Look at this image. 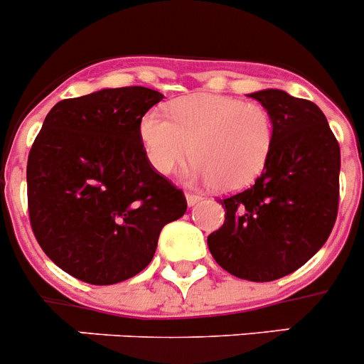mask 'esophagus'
I'll return each mask as SVG.
<instances>
[{"label": "esophagus", "instance_id": "34e87169", "mask_svg": "<svg viewBox=\"0 0 364 364\" xmlns=\"http://www.w3.org/2000/svg\"><path fill=\"white\" fill-rule=\"evenodd\" d=\"M200 200H203V197L200 196H196V193H186V203H188V206H196V204H199Z\"/></svg>", "mask_w": 364, "mask_h": 364}]
</instances>
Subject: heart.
Listing matches in <instances>:
<instances>
[{
	"mask_svg": "<svg viewBox=\"0 0 364 364\" xmlns=\"http://www.w3.org/2000/svg\"><path fill=\"white\" fill-rule=\"evenodd\" d=\"M139 136L151 167L168 176L190 156L193 179L220 192H238L264 171L276 144V122L256 103L217 94H193L142 115Z\"/></svg>",
	"mask_w": 364,
	"mask_h": 364,
	"instance_id": "1",
	"label": "heart"
}]
</instances>
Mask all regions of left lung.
Returning <instances> with one entry per match:
<instances>
[{"label": "left lung", "mask_w": 364, "mask_h": 364, "mask_svg": "<svg viewBox=\"0 0 364 364\" xmlns=\"http://www.w3.org/2000/svg\"><path fill=\"white\" fill-rule=\"evenodd\" d=\"M276 122V144L259 178L220 199L225 220L208 236L211 256L240 279L288 276L327 242L340 199V146L323 112L267 88L249 94Z\"/></svg>", "instance_id": "left-lung-1"}]
</instances>
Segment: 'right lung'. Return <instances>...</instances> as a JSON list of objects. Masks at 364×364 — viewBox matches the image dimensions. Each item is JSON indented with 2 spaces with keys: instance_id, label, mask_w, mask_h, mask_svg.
<instances>
[{
  "instance_id": "1",
  "label": "right lung",
  "mask_w": 364,
  "mask_h": 364,
  "mask_svg": "<svg viewBox=\"0 0 364 364\" xmlns=\"http://www.w3.org/2000/svg\"><path fill=\"white\" fill-rule=\"evenodd\" d=\"M164 94L103 88L46 115L28 156V211L49 259L88 284H115L151 263L185 193L147 161L139 124Z\"/></svg>"
}]
</instances>
